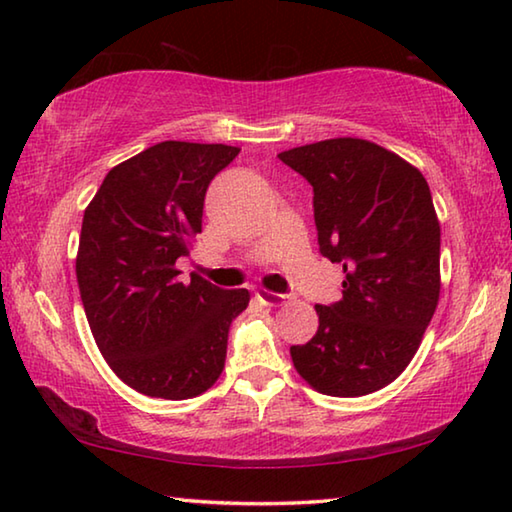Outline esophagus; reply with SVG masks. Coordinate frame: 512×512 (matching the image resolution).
<instances>
[{
  "mask_svg": "<svg viewBox=\"0 0 512 512\" xmlns=\"http://www.w3.org/2000/svg\"><path fill=\"white\" fill-rule=\"evenodd\" d=\"M257 298L264 302L268 307H280L284 302L289 300V296H284V293H273V291H266V289H259L257 291Z\"/></svg>",
  "mask_w": 512,
  "mask_h": 512,
  "instance_id": "esophagus-1",
  "label": "esophagus"
}]
</instances>
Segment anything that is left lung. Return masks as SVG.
<instances>
[{"label": "left lung", "instance_id": "obj_1", "mask_svg": "<svg viewBox=\"0 0 512 512\" xmlns=\"http://www.w3.org/2000/svg\"><path fill=\"white\" fill-rule=\"evenodd\" d=\"M314 187L320 255L343 266V298L316 305L318 332L291 345L318 393L391 384L418 352L440 296V223L422 173L368 140L336 137L277 155Z\"/></svg>", "mask_w": 512, "mask_h": 512}]
</instances>
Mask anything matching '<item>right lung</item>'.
<instances>
[{
	"label": "right lung",
	"instance_id": "obj_1",
	"mask_svg": "<svg viewBox=\"0 0 512 512\" xmlns=\"http://www.w3.org/2000/svg\"><path fill=\"white\" fill-rule=\"evenodd\" d=\"M241 149L160 142L117 164L83 214L76 280L103 359L137 393L189 400L225 366L230 323L246 289L201 275L180 280L178 257L201 232L205 192Z\"/></svg>",
	"mask_w": 512,
	"mask_h": 512
}]
</instances>
